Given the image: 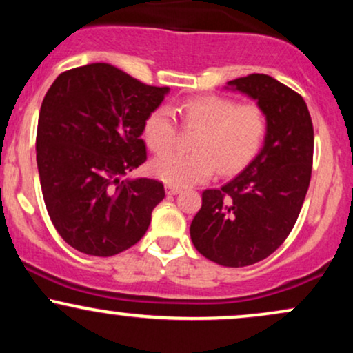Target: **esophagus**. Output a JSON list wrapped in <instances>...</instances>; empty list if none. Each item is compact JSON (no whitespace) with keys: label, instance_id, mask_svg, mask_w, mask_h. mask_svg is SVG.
<instances>
[{"label":"esophagus","instance_id":"esophagus-1","mask_svg":"<svg viewBox=\"0 0 353 353\" xmlns=\"http://www.w3.org/2000/svg\"><path fill=\"white\" fill-rule=\"evenodd\" d=\"M181 189L179 188H174V185H165V194L168 196H176V194H179Z\"/></svg>","mask_w":353,"mask_h":353}]
</instances>
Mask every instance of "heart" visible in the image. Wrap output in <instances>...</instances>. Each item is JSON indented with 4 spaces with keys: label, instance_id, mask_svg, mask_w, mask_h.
Masks as SVG:
<instances>
[{
    "label": "heart",
    "instance_id": "1",
    "mask_svg": "<svg viewBox=\"0 0 353 353\" xmlns=\"http://www.w3.org/2000/svg\"><path fill=\"white\" fill-rule=\"evenodd\" d=\"M182 124L197 129L194 152H165L152 161L157 179L174 188H185L205 181L219 171L236 172L254 159L267 132V117L255 104H237L224 96H201L177 104ZM171 109L156 108L145 117L143 134L154 152H164L176 139Z\"/></svg>",
    "mask_w": 353,
    "mask_h": 353
}]
</instances>
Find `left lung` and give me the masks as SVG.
<instances>
[{"label": "left lung", "mask_w": 353, "mask_h": 353, "mask_svg": "<svg viewBox=\"0 0 353 353\" xmlns=\"http://www.w3.org/2000/svg\"><path fill=\"white\" fill-rule=\"evenodd\" d=\"M225 88L257 101L267 117L264 145L232 181L202 192L190 239L209 261L245 267L275 252L295 225L310 184L314 125L302 96L270 76Z\"/></svg>", "instance_id": "8db88e82"}]
</instances>
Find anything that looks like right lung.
<instances>
[{
	"instance_id": "add662e5",
	"label": "right lung",
	"mask_w": 353,
	"mask_h": 353,
	"mask_svg": "<svg viewBox=\"0 0 353 353\" xmlns=\"http://www.w3.org/2000/svg\"><path fill=\"white\" fill-rule=\"evenodd\" d=\"M169 88L106 63L61 72L44 96L36 134L39 182L52 225L79 252L109 257L141 241L163 182L123 176L145 163V117Z\"/></svg>"
}]
</instances>
